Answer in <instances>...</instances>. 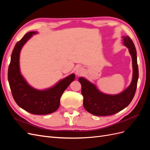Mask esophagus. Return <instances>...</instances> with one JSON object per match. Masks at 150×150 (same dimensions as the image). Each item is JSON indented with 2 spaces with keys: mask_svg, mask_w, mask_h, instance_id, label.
Masks as SVG:
<instances>
[{
  "mask_svg": "<svg viewBox=\"0 0 150 150\" xmlns=\"http://www.w3.org/2000/svg\"><path fill=\"white\" fill-rule=\"evenodd\" d=\"M83 72H84L83 68L81 67H78V68H77V69H76V74L78 75V76L82 75V74H83Z\"/></svg>",
  "mask_w": 150,
  "mask_h": 150,
  "instance_id": "1",
  "label": "esophagus"
}]
</instances>
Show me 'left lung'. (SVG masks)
<instances>
[{"label": "left lung", "mask_w": 150, "mask_h": 150, "mask_svg": "<svg viewBox=\"0 0 150 150\" xmlns=\"http://www.w3.org/2000/svg\"><path fill=\"white\" fill-rule=\"evenodd\" d=\"M124 44L129 49L133 61V79L130 86L123 92L117 95H108L101 93L96 86L83 78L79 81L82 86L81 93L83 96L85 110L96 116H110L117 113L128 106L132 101L137 88L138 66L137 50L129 36L122 37Z\"/></svg>", "instance_id": "obj_1"}]
</instances>
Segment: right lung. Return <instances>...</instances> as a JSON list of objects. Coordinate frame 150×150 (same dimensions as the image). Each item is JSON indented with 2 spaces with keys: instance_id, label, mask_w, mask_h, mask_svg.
<instances>
[{
  "instance_id": "1",
  "label": "right lung",
  "mask_w": 150,
  "mask_h": 150,
  "mask_svg": "<svg viewBox=\"0 0 150 150\" xmlns=\"http://www.w3.org/2000/svg\"><path fill=\"white\" fill-rule=\"evenodd\" d=\"M35 31L25 34L13 49L8 69V80L12 96L17 105L33 115H47L56 111L60 105V99L71 82L75 78L72 74L59 81L54 87L44 91L35 89L27 83L19 69V55L24 44Z\"/></svg>"
}]
</instances>
